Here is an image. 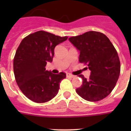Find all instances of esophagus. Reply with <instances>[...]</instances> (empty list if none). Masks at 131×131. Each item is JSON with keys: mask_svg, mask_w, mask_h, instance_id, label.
I'll list each match as a JSON object with an SVG mask.
<instances>
[{"mask_svg": "<svg viewBox=\"0 0 131 131\" xmlns=\"http://www.w3.org/2000/svg\"><path fill=\"white\" fill-rule=\"evenodd\" d=\"M67 77H68V78H74L75 76H74L73 75H72V74H71V73H67Z\"/></svg>", "mask_w": 131, "mask_h": 131, "instance_id": "obj_1", "label": "esophagus"}]
</instances>
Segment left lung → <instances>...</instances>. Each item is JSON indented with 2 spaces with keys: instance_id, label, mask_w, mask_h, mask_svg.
<instances>
[{
  "instance_id": "left-lung-1",
  "label": "left lung",
  "mask_w": 131,
  "mask_h": 131,
  "mask_svg": "<svg viewBox=\"0 0 131 131\" xmlns=\"http://www.w3.org/2000/svg\"><path fill=\"white\" fill-rule=\"evenodd\" d=\"M69 40L80 51V62L87 64L91 71L88 80L79 75L83 83L76 89L77 93L88 101L103 99L112 92L120 75V59L115 47L99 32H86Z\"/></svg>"
}]
</instances>
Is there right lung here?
Here are the masks:
<instances>
[{
  "label": "right lung",
  "instance_id": "right-lung-1",
  "mask_svg": "<svg viewBox=\"0 0 131 131\" xmlns=\"http://www.w3.org/2000/svg\"><path fill=\"white\" fill-rule=\"evenodd\" d=\"M67 38L40 30L21 41L13 59V72L19 89L28 99L41 103L58 94L66 74H53L45 70V66L52 62L56 46Z\"/></svg>",
  "mask_w": 131,
  "mask_h": 131
}]
</instances>
